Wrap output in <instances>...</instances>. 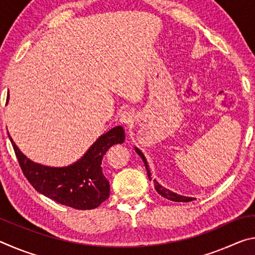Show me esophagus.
Segmentation results:
<instances>
[{
    "label": "esophagus",
    "instance_id": "34e87169",
    "mask_svg": "<svg viewBox=\"0 0 255 255\" xmlns=\"http://www.w3.org/2000/svg\"><path fill=\"white\" fill-rule=\"evenodd\" d=\"M133 118H135V116H133V112L132 110H125L122 112V115H120V120H122V123H124L125 125H131L133 123Z\"/></svg>",
    "mask_w": 255,
    "mask_h": 255
}]
</instances>
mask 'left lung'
Returning <instances> with one entry per match:
<instances>
[{"label": "left lung", "instance_id": "1", "mask_svg": "<svg viewBox=\"0 0 255 255\" xmlns=\"http://www.w3.org/2000/svg\"><path fill=\"white\" fill-rule=\"evenodd\" d=\"M136 152H137V153H138V155H139V156L141 157V159H143V162H144V164H145L146 170H147L148 179H149L150 181H152V180H153V178H152V175H150V172H149V169H148V164H147V161H146V158H145V156H144V154L141 153L140 150L138 149V148H136ZM153 183H154V187H155V189H156V191H157V192L159 193V195H161L162 197L166 198V199L172 200V201H176V202H189V201L195 200V199H193V198H190V197H183V196L176 195V193L170 191V190H167V189H165V188H163L161 184H158V182H157L156 180H153Z\"/></svg>", "mask_w": 255, "mask_h": 255}]
</instances>
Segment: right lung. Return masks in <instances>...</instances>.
Instances as JSON below:
<instances>
[{
  "label": "right lung",
  "instance_id": "add662e5",
  "mask_svg": "<svg viewBox=\"0 0 255 255\" xmlns=\"http://www.w3.org/2000/svg\"><path fill=\"white\" fill-rule=\"evenodd\" d=\"M8 138L24 176L38 192L80 210L97 208L109 198L110 185L102 172V158L112 145L124 143L123 127L112 128L99 137L80 161L67 167L33 163L20 152L10 135Z\"/></svg>",
  "mask_w": 255,
  "mask_h": 255
}]
</instances>
